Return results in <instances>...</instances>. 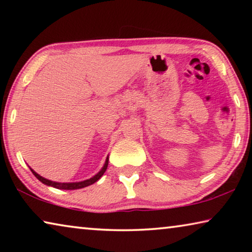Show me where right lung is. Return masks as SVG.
Here are the masks:
<instances>
[{"label":"right lung","instance_id":"obj_1","mask_svg":"<svg viewBox=\"0 0 252 252\" xmlns=\"http://www.w3.org/2000/svg\"><path fill=\"white\" fill-rule=\"evenodd\" d=\"M108 164H109V156L106 157L105 162L103 164V167L100 170L99 172L96 174H94L92 178L90 179H87V180H83V181H79V182H57V181H51L49 179H45L42 176H40L39 173H36L35 171L32 168L31 171L37 178V180H40L42 183H44V185L49 186V187H53V188H57V189H61V190H75V189H82V188H85L88 186H91L93 183L96 182L99 179L103 176V173L105 172L106 168H108Z\"/></svg>","mask_w":252,"mask_h":252}]
</instances>
